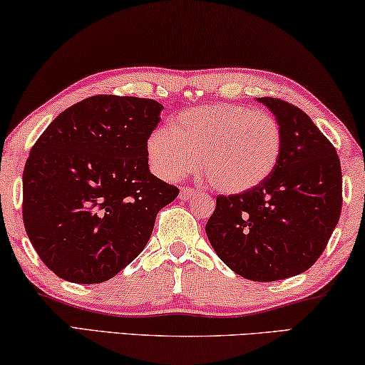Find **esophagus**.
Wrapping results in <instances>:
<instances>
[{
  "mask_svg": "<svg viewBox=\"0 0 365 365\" xmlns=\"http://www.w3.org/2000/svg\"><path fill=\"white\" fill-rule=\"evenodd\" d=\"M197 195V192H195L193 188H188V187H183L180 190V195H178V198L180 200H190L192 197H195Z\"/></svg>",
  "mask_w": 365,
  "mask_h": 365,
  "instance_id": "34e87169",
  "label": "esophagus"
}]
</instances>
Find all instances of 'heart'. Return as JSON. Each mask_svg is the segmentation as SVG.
I'll use <instances>...</instances> for the list:
<instances>
[{
    "mask_svg": "<svg viewBox=\"0 0 365 365\" xmlns=\"http://www.w3.org/2000/svg\"><path fill=\"white\" fill-rule=\"evenodd\" d=\"M282 128L274 114L217 103L178 113L170 129L150 134L148 154L157 175L178 180L198 167L216 192L244 193L279 164Z\"/></svg>",
    "mask_w": 365,
    "mask_h": 365,
    "instance_id": "obj_1",
    "label": "heart"
}]
</instances>
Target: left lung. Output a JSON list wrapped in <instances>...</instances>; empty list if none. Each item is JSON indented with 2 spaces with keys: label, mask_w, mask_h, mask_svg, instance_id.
Segmentation results:
<instances>
[{
  "label": "left lung",
  "mask_w": 365,
  "mask_h": 365,
  "mask_svg": "<svg viewBox=\"0 0 365 365\" xmlns=\"http://www.w3.org/2000/svg\"><path fill=\"white\" fill-rule=\"evenodd\" d=\"M282 128L279 164L252 190L220 195L206 222L215 252L237 275L275 282L308 270L338 225V152L307 113L279 98H257Z\"/></svg>",
  "instance_id": "8db88e82"
}]
</instances>
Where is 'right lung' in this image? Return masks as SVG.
<instances>
[{
	"mask_svg": "<svg viewBox=\"0 0 365 365\" xmlns=\"http://www.w3.org/2000/svg\"><path fill=\"white\" fill-rule=\"evenodd\" d=\"M162 105L96 95L70 106L32 145L23 220L43 264L73 284H101L143 252L178 188L149 170Z\"/></svg>",
	"mask_w": 365,
	"mask_h": 365,
	"instance_id": "obj_1",
	"label": "right lung"
}]
</instances>
